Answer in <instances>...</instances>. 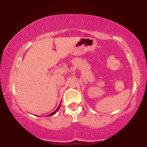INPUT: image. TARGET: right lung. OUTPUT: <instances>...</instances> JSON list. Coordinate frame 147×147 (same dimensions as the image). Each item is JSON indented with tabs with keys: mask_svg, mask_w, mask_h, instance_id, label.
I'll list each match as a JSON object with an SVG mask.
<instances>
[{
	"mask_svg": "<svg viewBox=\"0 0 147 147\" xmlns=\"http://www.w3.org/2000/svg\"><path fill=\"white\" fill-rule=\"evenodd\" d=\"M61 102H60V104H59V105L58 106V108H57L55 111H54V112H53L52 113H51L50 114V115H49L48 116L49 117H50V116H52V115H54V114H55L56 113V111H58V109H59V108H60V106H61Z\"/></svg>",
	"mask_w": 147,
	"mask_h": 147,
	"instance_id": "right-lung-1",
	"label": "right lung"
}]
</instances>
